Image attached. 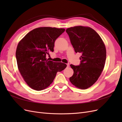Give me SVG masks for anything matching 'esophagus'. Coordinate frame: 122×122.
<instances>
[{"label": "esophagus", "instance_id": "esophagus-1", "mask_svg": "<svg viewBox=\"0 0 122 122\" xmlns=\"http://www.w3.org/2000/svg\"><path fill=\"white\" fill-rule=\"evenodd\" d=\"M66 65H67V67H69V64H67Z\"/></svg>", "mask_w": 122, "mask_h": 122}]
</instances>
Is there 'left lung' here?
I'll list each match as a JSON object with an SVG mask.
<instances>
[{"label":"left lung","mask_w":122,"mask_h":122,"mask_svg":"<svg viewBox=\"0 0 122 122\" xmlns=\"http://www.w3.org/2000/svg\"><path fill=\"white\" fill-rule=\"evenodd\" d=\"M66 31L75 52L82 54L79 66L70 65L74 73L70 81L77 87L86 89L96 82L104 67L105 45L98 33L90 27L77 26Z\"/></svg>","instance_id":"1"}]
</instances>
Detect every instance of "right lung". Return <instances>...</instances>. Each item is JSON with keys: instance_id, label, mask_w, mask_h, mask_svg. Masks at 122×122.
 I'll return each instance as SVG.
<instances>
[{"instance_id": "right-lung-1", "label": "right lung", "mask_w": 122, "mask_h": 122, "mask_svg": "<svg viewBox=\"0 0 122 122\" xmlns=\"http://www.w3.org/2000/svg\"><path fill=\"white\" fill-rule=\"evenodd\" d=\"M64 28L43 27L33 29L19 42L16 57L18 69L25 81L32 89L41 91L52 83L57 72L67 65L46 58L53 52L54 42Z\"/></svg>"}]
</instances>
